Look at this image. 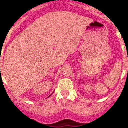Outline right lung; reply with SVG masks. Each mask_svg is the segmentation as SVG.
I'll use <instances>...</instances> for the list:
<instances>
[{
  "label": "right lung",
  "instance_id": "1",
  "mask_svg": "<svg viewBox=\"0 0 128 128\" xmlns=\"http://www.w3.org/2000/svg\"><path fill=\"white\" fill-rule=\"evenodd\" d=\"M48 97H49V96H48Z\"/></svg>",
  "mask_w": 128,
  "mask_h": 128
}]
</instances>
